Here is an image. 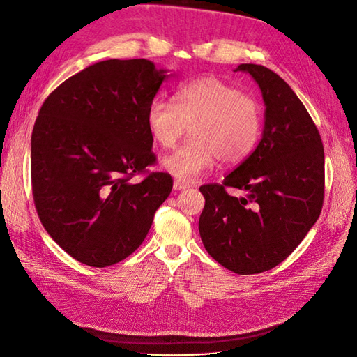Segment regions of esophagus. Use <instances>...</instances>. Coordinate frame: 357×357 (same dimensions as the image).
Instances as JSON below:
<instances>
[{
	"label": "esophagus",
	"instance_id": "obj_1",
	"mask_svg": "<svg viewBox=\"0 0 357 357\" xmlns=\"http://www.w3.org/2000/svg\"><path fill=\"white\" fill-rule=\"evenodd\" d=\"M188 187H190V184L185 183V181H183V179H174V183H173V188H174V190H185V188H188Z\"/></svg>",
	"mask_w": 357,
	"mask_h": 357
}]
</instances>
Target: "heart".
I'll list each match as a JSON object with an SVG mask.
<instances>
[{"mask_svg": "<svg viewBox=\"0 0 357 357\" xmlns=\"http://www.w3.org/2000/svg\"><path fill=\"white\" fill-rule=\"evenodd\" d=\"M147 126L162 149H172L190 127L193 139L167 156L162 167L179 179H192L216 159L234 165L252 153L261 135V107L239 89L207 77L181 87L176 104L151 101Z\"/></svg>", "mask_w": 357, "mask_h": 357, "instance_id": "heart-1", "label": "heart"}]
</instances>
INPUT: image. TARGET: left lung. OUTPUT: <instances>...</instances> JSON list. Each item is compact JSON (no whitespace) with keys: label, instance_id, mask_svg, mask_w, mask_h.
I'll return each instance as SVG.
<instances>
[{"label":"left lung","instance_id":"1","mask_svg":"<svg viewBox=\"0 0 357 357\" xmlns=\"http://www.w3.org/2000/svg\"><path fill=\"white\" fill-rule=\"evenodd\" d=\"M236 70L252 75L261 87L262 139L222 184L199 187L206 198L199 234L222 267L256 275L285 261L319 218L324 146L304 104L279 75L259 64H241ZM229 186L248 195L231 197Z\"/></svg>","mask_w":357,"mask_h":357}]
</instances>
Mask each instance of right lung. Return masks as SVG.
Wrapping results in <instances>:
<instances>
[{
  "label": "right lung",
  "instance_id": "obj_1",
  "mask_svg": "<svg viewBox=\"0 0 357 357\" xmlns=\"http://www.w3.org/2000/svg\"><path fill=\"white\" fill-rule=\"evenodd\" d=\"M147 59L89 66L45 98L32 132V195L52 239L109 267L138 248L173 179L156 164L147 109L165 79ZM136 174L144 178L133 185Z\"/></svg>",
  "mask_w": 357,
  "mask_h": 357
}]
</instances>
